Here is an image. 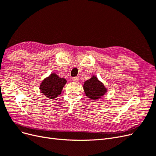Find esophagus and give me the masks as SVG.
Masks as SVG:
<instances>
[{
  "mask_svg": "<svg viewBox=\"0 0 156 156\" xmlns=\"http://www.w3.org/2000/svg\"><path fill=\"white\" fill-rule=\"evenodd\" d=\"M78 80H79V78L78 77H73L72 78V81H73V82H75V83H77V81H78Z\"/></svg>",
  "mask_w": 156,
  "mask_h": 156,
  "instance_id": "1",
  "label": "esophagus"
}]
</instances>
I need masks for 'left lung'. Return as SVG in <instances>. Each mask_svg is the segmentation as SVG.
Returning <instances> with one entry per match:
<instances>
[{"label":"left lung","instance_id":"1","mask_svg":"<svg viewBox=\"0 0 156 156\" xmlns=\"http://www.w3.org/2000/svg\"><path fill=\"white\" fill-rule=\"evenodd\" d=\"M83 89L85 95L92 100L101 98L107 92V88L95 75H92L84 83Z\"/></svg>","mask_w":156,"mask_h":156}]
</instances>
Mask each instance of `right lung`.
<instances>
[{"mask_svg": "<svg viewBox=\"0 0 156 156\" xmlns=\"http://www.w3.org/2000/svg\"><path fill=\"white\" fill-rule=\"evenodd\" d=\"M66 83V79L60 77L55 73H52L41 81L40 90L46 98L54 100L61 94Z\"/></svg>", "mask_w": 156, "mask_h": 156, "instance_id": "1", "label": "right lung"}]
</instances>
